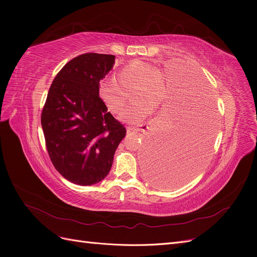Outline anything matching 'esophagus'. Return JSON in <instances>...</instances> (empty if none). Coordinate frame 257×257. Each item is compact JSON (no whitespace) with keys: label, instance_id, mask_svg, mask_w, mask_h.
Segmentation results:
<instances>
[{"label":"esophagus","instance_id":"1","mask_svg":"<svg viewBox=\"0 0 257 257\" xmlns=\"http://www.w3.org/2000/svg\"><path fill=\"white\" fill-rule=\"evenodd\" d=\"M147 128H148V124H145V125H143L142 127H132V126H128L126 128V131H127V134L135 135V134H138V133H145Z\"/></svg>","mask_w":257,"mask_h":257}]
</instances>
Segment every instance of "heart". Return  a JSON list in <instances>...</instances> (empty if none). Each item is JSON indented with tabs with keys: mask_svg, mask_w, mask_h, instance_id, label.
<instances>
[{
	"mask_svg": "<svg viewBox=\"0 0 257 257\" xmlns=\"http://www.w3.org/2000/svg\"><path fill=\"white\" fill-rule=\"evenodd\" d=\"M132 95L133 103L120 119L132 125L141 124L152 112L166 102L167 88L165 76L150 63L133 61L124 66L118 74V81L111 79L100 85L99 94L111 112L120 113Z\"/></svg>",
	"mask_w": 257,
	"mask_h": 257,
	"instance_id": "1",
	"label": "heart"
}]
</instances>
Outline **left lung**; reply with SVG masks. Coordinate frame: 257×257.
<instances>
[{"mask_svg":"<svg viewBox=\"0 0 257 257\" xmlns=\"http://www.w3.org/2000/svg\"><path fill=\"white\" fill-rule=\"evenodd\" d=\"M207 81L197 73L188 75L186 94L179 100L162 133L151 143L145 159L149 181L161 188H177L203 167L216 131L215 102Z\"/></svg>","mask_w":257,"mask_h":257,"instance_id":"left-lung-1","label":"left lung"}]
</instances>
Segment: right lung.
<instances>
[{"mask_svg":"<svg viewBox=\"0 0 257 257\" xmlns=\"http://www.w3.org/2000/svg\"><path fill=\"white\" fill-rule=\"evenodd\" d=\"M114 56L83 53L62 67L42 111V127L52 164L66 180L95 184L110 172L126 130L99 97V80Z\"/></svg>","mask_w":257,"mask_h":257,"instance_id":"add662e5","label":"right lung"}]
</instances>
